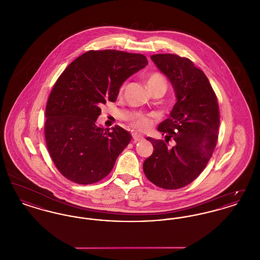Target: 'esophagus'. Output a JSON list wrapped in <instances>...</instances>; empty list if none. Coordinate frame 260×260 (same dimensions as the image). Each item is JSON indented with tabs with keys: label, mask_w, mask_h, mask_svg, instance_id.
Segmentation results:
<instances>
[{
	"label": "esophagus",
	"mask_w": 260,
	"mask_h": 260,
	"mask_svg": "<svg viewBox=\"0 0 260 260\" xmlns=\"http://www.w3.org/2000/svg\"><path fill=\"white\" fill-rule=\"evenodd\" d=\"M133 138H134V141H135V142H138V141H141V140L143 139V136L134 134V135H133Z\"/></svg>",
	"instance_id": "1"
}]
</instances>
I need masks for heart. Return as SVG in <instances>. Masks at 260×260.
Masks as SVG:
<instances>
[{
  "label": "heart",
  "mask_w": 260,
  "mask_h": 260,
  "mask_svg": "<svg viewBox=\"0 0 260 260\" xmlns=\"http://www.w3.org/2000/svg\"><path fill=\"white\" fill-rule=\"evenodd\" d=\"M147 85L150 89H153L156 87H161L165 89V91L168 87L167 80L160 73H152V74L149 75L148 79H147ZM124 87H125V85H123L120 88V94L123 93ZM127 120H128V123L131 124V126L139 132L147 131L153 124V120L150 116L139 113V112L131 114L128 116Z\"/></svg>",
  "instance_id": "1"
}]
</instances>
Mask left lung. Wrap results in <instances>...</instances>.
Instances as JSON below:
<instances>
[{"label":"left lung","instance_id":"obj_1","mask_svg":"<svg viewBox=\"0 0 260 260\" xmlns=\"http://www.w3.org/2000/svg\"><path fill=\"white\" fill-rule=\"evenodd\" d=\"M172 83L176 103L170 118L158 126L165 140L147 137L154 151L143 162L149 180L164 189H179L195 180L212 156L218 138L219 108L205 73L186 57L151 55ZM173 139L172 149L167 142Z\"/></svg>","mask_w":260,"mask_h":260}]
</instances>
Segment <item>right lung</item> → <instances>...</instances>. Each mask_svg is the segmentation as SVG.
<instances>
[{"label": "right lung", "instance_id": "add662e5", "mask_svg": "<svg viewBox=\"0 0 260 260\" xmlns=\"http://www.w3.org/2000/svg\"><path fill=\"white\" fill-rule=\"evenodd\" d=\"M147 64L140 53L89 50L59 76L46 107L45 137L64 177L86 185L110 173L132 136L120 125L111 131L99 126L101 106L115 102L124 81Z\"/></svg>", "mask_w": 260, "mask_h": 260}]
</instances>
